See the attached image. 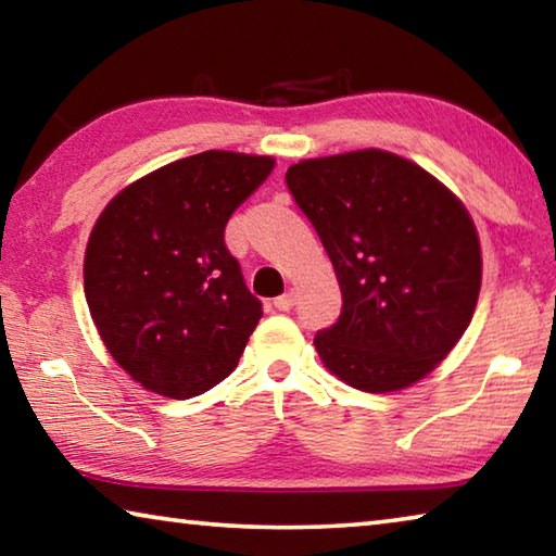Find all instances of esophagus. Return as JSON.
I'll return each mask as SVG.
<instances>
[{
  "label": "esophagus",
  "instance_id": "obj_1",
  "mask_svg": "<svg viewBox=\"0 0 556 556\" xmlns=\"http://www.w3.org/2000/svg\"><path fill=\"white\" fill-rule=\"evenodd\" d=\"M294 304H296L294 291H287V294H281V296L275 299V308H277V312H289V308L294 306Z\"/></svg>",
  "mask_w": 556,
  "mask_h": 556
}]
</instances>
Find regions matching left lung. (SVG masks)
Instances as JSON below:
<instances>
[{"label": "left lung", "instance_id": "obj_1", "mask_svg": "<svg viewBox=\"0 0 556 556\" xmlns=\"http://www.w3.org/2000/svg\"><path fill=\"white\" fill-rule=\"evenodd\" d=\"M287 186L333 262L343 308L314 336L326 368L363 392L409 388L444 361L481 291L468 211L425 168L380 149L306 159Z\"/></svg>", "mask_w": 556, "mask_h": 556}]
</instances>
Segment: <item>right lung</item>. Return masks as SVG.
<instances>
[{
  "instance_id": "add662e5",
  "label": "right lung",
  "mask_w": 556,
  "mask_h": 556,
  "mask_svg": "<svg viewBox=\"0 0 556 556\" xmlns=\"http://www.w3.org/2000/svg\"><path fill=\"white\" fill-rule=\"evenodd\" d=\"M275 168L235 152L186 156L108 203L86 250V299L112 357L172 400L235 370L262 318L225 225Z\"/></svg>"
}]
</instances>
